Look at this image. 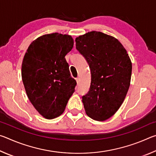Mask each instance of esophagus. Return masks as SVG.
I'll list each match as a JSON object with an SVG mask.
<instances>
[{"instance_id": "esophagus-1", "label": "esophagus", "mask_w": 156, "mask_h": 156, "mask_svg": "<svg viewBox=\"0 0 156 156\" xmlns=\"http://www.w3.org/2000/svg\"><path fill=\"white\" fill-rule=\"evenodd\" d=\"M76 82H77V83L78 84L79 83H80V78H76Z\"/></svg>"}]
</instances>
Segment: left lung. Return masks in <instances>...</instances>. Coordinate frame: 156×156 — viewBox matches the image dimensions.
<instances>
[{
	"mask_svg": "<svg viewBox=\"0 0 156 156\" xmlns=\"http://www.w3.org/2000/svg\"><path fill=\"white\" fill-rule=\"evenodd\" d=\"M75 41L91 74L90 89L83 96L84 110L93 120H107L120 107L127 94L132 71L130 58L118 39L100 31H90Z\"/></svg>",
	"mask_w": 156,
	"mask_h": 156,
	"instance_id": "1",
	"label": "left lung"
}]
</instances>
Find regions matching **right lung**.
Here are the masks:
<instances>
[{
  "label": "right lung",
  "mask_w": 156,
  "mask_h": 156,
  "mask_svg": "<svg viewBox=\"0 0 156 156\" xmlns=\"http://www.w3.org/2000/svg\"><path fill=\"white\" fill-rule=\"evenodd\" d=\"M73 47L72 36L53 33L34 41L25 54L21 74L26 93L47 119L61 115L75 91L76 81L65 58Z\"/></svg>",
  "instance_id": "obj_1"
}]
</instances>
